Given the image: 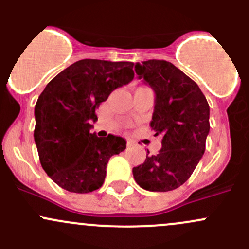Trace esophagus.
Masks as SVG:
<instances>
[{
	"label": "esophagus",
	"mask_w": 249,
	"mask_h": 249,
	"mask_svg": "<svg viewBox=\"0 0 249 249\" xmlns=\"http://www.w3.org/2000/svg\"><path fill=\"white\" fill-rule=\"evenodd\" d=\"M126 144H127V147H132V145L136 144V141L131 140V139H127L126 140Z\"/></svg>",
	"instance_id": "34e87169"
}]
</instances>
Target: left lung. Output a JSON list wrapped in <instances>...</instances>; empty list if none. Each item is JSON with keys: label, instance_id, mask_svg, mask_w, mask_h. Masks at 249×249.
Masks as SVG:
<instances>
[{"label": "left lung", "instance_id": "obj_1", "mask_svg": "<svg viewBox=\"0 0 249 249\" xmlns=\"http://www.w3.org/2000/svg\"><path fill=\"white\" fill-rule=\"evenodd\" d=\"M139 78L153 88L155 106L150 127L161 135V149L148 155L132 173L149 192H170L187 182L199 164L210 132V106L199 85L165 60L135 66Z\"/></svg>", "mask_w": 249, "mask_h": 249}]
</instances>
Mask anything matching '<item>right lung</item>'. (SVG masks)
<instances>
[{
	"label": "right lung",
	"mask_w": 249,
	"mask_h": 249,
	"mask_svg": "<svg viewBox=\"0 0 249 249\" xmlns=\"http://www.w3.org/2000/svg\"><path fill=\"white\" fill-rule=\"evenodd\" d=\"M134 62L84 59L47 84L35 106L34 137L47 175L71 193L102 187L109 158L126 148L123 137L90 132L101 102L134 79Z\"/></svg>",
	"instance_id": "right-lung-1"
}]
</instances>
